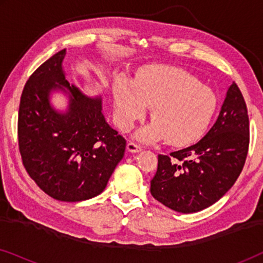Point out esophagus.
<instances>
[{"label": "esophagus", "instance_id": "esophagus-1", "mask_svg": "<svg viewBox=\"0 0 263 263\" xmlns=\"http://www.w3.org/2000/svg\"><path fill=\"white\" fill-rule=\"evenodd\" d=\"M127 149L129 151V152L135 153V152H140V151L142 149V147L140 146V145H138V143L134 142V141H129L127 143Z\"/></svg>", "mask_w": 263, "mask_h": 263}]
</instances>
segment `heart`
Segmentation results:
<instances>
[{
  "mask_svg": "<svg viewBox=\"0 0 263 263\" xmlns=\"http://www.w3.org/2000/svg\"><path fill=\"white\" fill-rule=\"evenodd\" d=\"M115 117L128 130L151 106L152 123L139 138L156 141L166 138L172 145H188L207 130L217 111L213 89L181 68L152 66L140 71L134 84L122 79L115 86Z\"/></svg>",
  "mask_w": 263,
  "mask_h": 263,
  "instance_id": "heart-1",
  "label": "heart"
}]
</instances>
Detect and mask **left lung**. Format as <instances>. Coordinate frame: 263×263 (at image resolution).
<instances>
[{"instance_id": "8db88e82", "label": "left lung", "mask_w": 263, "mask_h": 263, "mask_svg": "<svg viewBox=\"0 0 263 263\" xmlns=\"http://www.w3.org/2000/svg\"><path fill=\"white\" fill-rule=\"evenodd\" d=\"M249 139L247 104L233 82L217 122L199 142L168 156H158L151 194L179 213H195L212 206L242 172Z\"/></svg>"}]
</instances>
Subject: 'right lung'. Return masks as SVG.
Segmentation results:
<instances>
[{
  "label": "right lung",
  "mask_w": 263,
  "mask_h": 263,
  "mask_svg": "<svg viewBox=\"0 0 263 263\" xmlns=\"http://www.w3.org/2000/svg\"><path fill=\"white\" fill-rule=\"evenodd\" d=\"M64 55L66 49L56 52L25 84L17 141L24 167L39 188L56 200L77 202L105 189L124 156L125 139L107 124L100 98H87L66 80ZM63 87L71 96L61 114L49 105L48 95Z\"/></svg>",
  "instance_id": "1"
}]
</instances>
